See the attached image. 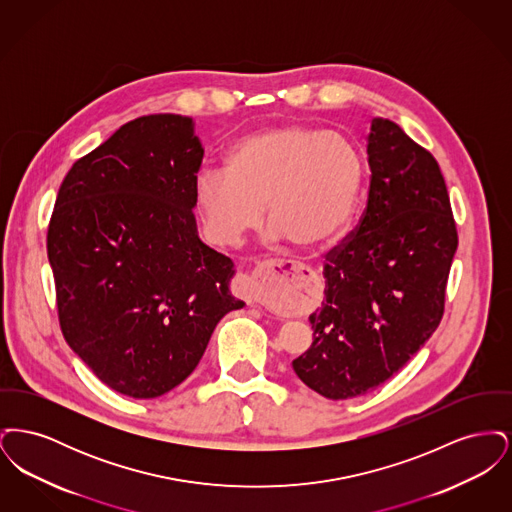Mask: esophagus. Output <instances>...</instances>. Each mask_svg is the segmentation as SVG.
I'll use <instances>...</instances> for the list:
<instances>
[{
  "mask_svg": "<svg viewBox=\"0 0 512 512\" xmlns=\"http://www.w3.org/2000/svg\"><path fill=\"white\" fill-rule=\"evenodd\" d=\"M301 263H293V261H286V259H270L261 263L259 267L255 268L253 272L247 274H238L232 282V292L236 293L238 297H242L247 303L255 305L261 299V282L268 278V276H284L290 272H297L303 270Z\"/></svg>",
  "mask_w": 512,
  "mask_h": 512,
  "instance_id": "1",
  "label": "esophagus"
}]
</instances>
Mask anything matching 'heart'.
<instances>
[{
  "label": "heart",
  "instance_id": "obj_1",
  "mask_svg": "<svg viewBox=\"0 0 512 512\" xmlns=\"http://www.w3.org/2000/svg\"><path fill=\"white\" fill-rule=\"evenodd\" d=\"M363 182V155L347 136L286 122L240 138L226 155V171L197 176L195 199L217 244H238L267 207L276 238L315 249L345 230Z\"/></svg>",
  "mask_w": 512,
  "mask_h": 512
}]
</instances>
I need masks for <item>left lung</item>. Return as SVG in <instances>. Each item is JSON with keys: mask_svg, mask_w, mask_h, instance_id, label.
Instances as JSON below:
<instances>
[{"mask_svg": "<svg viewBox=\"0 0 512 512\" xmlns=\"http://www.w3.org/2000/svg\"><path fill=\"white\" fill-rule=\"evenodd\" d=\"M370 188L357 228L326 253V299L295 374L328 399L376 390L436 332L459 245L434 155L395 122L368 134Z\"/></svg>", "mask_w": 512, "mask_h": 512, "instance_id": "obj_1", "label": "left lung"}]
</instances>
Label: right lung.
<instances>
[{
	"label": "right lung",
	"instance_id": "add662e5",
	"mask_svg": "<svg viewBox=\"0 0 512 512\" xmlns=\"http://www.w3.org/2000/svg\"><path fill=\"white\" fill-rule=\"evenodd\" d=\"M203 147L188 117L126 122L67 172L48 226L57 317L111 390L153 399L182 384L220 318L242 309L232 261L195 230Z\"/></svg>",
	"mask_w": 512,
	"mask_h": 512
}]
</instances>
